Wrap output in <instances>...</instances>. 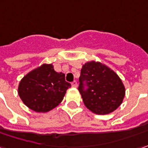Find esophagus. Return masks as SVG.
Here are the masks:
<instances>
[{"label": "esophagus", "mask_w": 148, "mask_h": 148, "mask_svg": "<svg viewBox=\"0 0 148 148\" xmlns=\"http://www.w3.org/2000/svg\"><path fill=\"white\" fill-rule=\"evenodd\" d=\"M78 85V84H77V82L76 81H74V82H72V87H74V88H76Z\"/></svg>", "instance_id": "34e87169"}]
</instances>
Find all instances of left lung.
I'll use <instances>...</instances> for the list:
<instances>
[{
	"label": "left lung",
	"mask_w": 148,
	"mask_h": 148,
	"mask_svg": "<svg viewBox=\"0 0 148 148\" xmlns=\"http://www.w3.org/2000/svg\"><path fill=\"white\" fill-rule=\"evenodd\" d=\"M79 81L84 105L96 114L113 112L124 98L125 88L118 74L99 62L84 64Z\"/></svg>",
	"instance_id": "obj_1"
}]
</instances>
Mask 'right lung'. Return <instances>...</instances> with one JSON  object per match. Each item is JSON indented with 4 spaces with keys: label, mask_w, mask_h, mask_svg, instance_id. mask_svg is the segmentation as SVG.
Here are the masks:
<instances>
[{
    "label": "right lung",
    "mask_w": 148,
    "mask_h": 148,
    "mask_svg": "<svg viewBox=\"0 0 148 148\" xmlns=\"http://www.w3.org/2000/svg\"><path fill=\"white\" fill-rule=\"evenodd\" d=\"M71 84L52 64H43L26 74L20 82L18 93L29 108L45 112L59 105Z\"/></svg>",
    "instance_id": "obj_1"
}]
</instances>
